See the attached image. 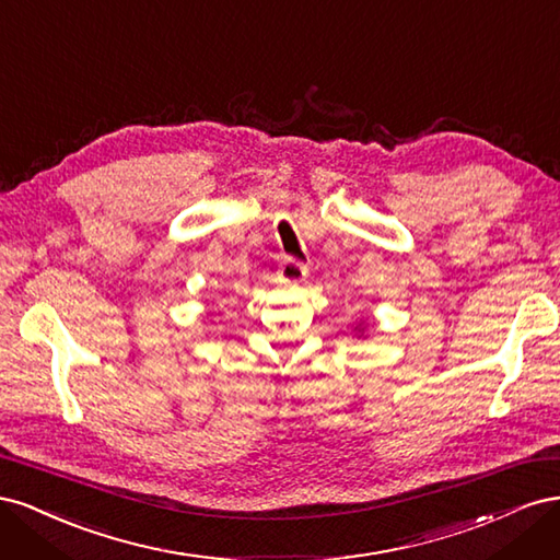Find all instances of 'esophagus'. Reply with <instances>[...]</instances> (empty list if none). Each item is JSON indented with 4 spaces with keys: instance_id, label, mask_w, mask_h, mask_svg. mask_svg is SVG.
<instances>
[{
    "instance_id": "esophagus-1",
    "label": "esophagus",
    "mask_w": 560,
    "mask_h": 560,
    "mask_svg": "<svg viewBox=\"0 0 560 560\" xmlns=\"http://www.w3.org/2000/svg\"><path fill=\"white\" fill-rule=\"evenodd\" d=\"M306 276H308L306 264H301L299 259H292V257L284 259L280 264V270H278V278L284 284H299V282L306 280Z\"/></svg>"
}]
</instances>
